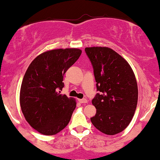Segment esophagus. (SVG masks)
<instances>
[{"mask_svg": "<svg viewBox=\"0 0 160 160\" xmlns=\"http://www.w3.org/2000/svg\"><path fill=\"white\" fill-rule=\"evenodd\" d=\"M78 102H79L80 103H87L88 100L86 99H79L78 100Z\"/></svg>", "mask_w": 160, "mask_h": 160, "instance_id": "esophagus-1", "label": "esophagus"}]
</instances>
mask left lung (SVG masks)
Listing matches in <instances>:
<instances>
[{"instance_id":"1","label":"left lung","mask_w":160,"mask_h":160,"mask_svg":"<svg viewBox=\"0 0 160 160\" xmlns=\"http://www.w3.org/2000/svg\"><path fill=\"white\" fill-rule=\"evenodd\" d=\"M99 91L92 104L97 109L91 121L109 135L122 132L129 125L138 103V90L134 72L126 60L106 47L86 48Z\"/></svg>"}]
</instances>
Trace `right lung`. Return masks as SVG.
I'll return each instance as SVG.
<instances>
[{
    "mask_svg": "<svg viewBox=\"0 0 160 160\" xmlns=\"http://www.w3.org/2000/svg\"><path fill=\"white\" fill-rule=\"evenodd\" d=\"M81 53L77 48L52 50L38 56L27 69L21 85V109L41 134H56L70 121L76 103L60 90L64 87V74Z\"/></svg>",
    "mask_w": 160,
    "mask_h": 160,
    "instance_id": "obj_1",
    "label": "right lung"
}]
</instances>
